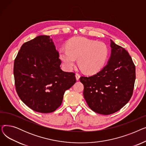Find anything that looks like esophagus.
Returning a JSON list of instances; mask_svg holds the SVG:
<instances>
[{
    "mask_svg": "<svg viewBox=\"0 0 146 146\" xmlns=\"http://www.w3.org/2000/svg\"><path fill=\"white\" fill-rule=\"evenodd\" d=\"M75 76H76V80H78L80 79V74H78V73H76Z\"/></svg>",
    "mask_w": 146,
    "mask_h": 146,
    "instance_id": "esophagus-1",
    "label": "esophagus"
}]
</instances>
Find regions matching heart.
I'll return each mask as SVG.
<instances>
[{
	"label": "heart",
	"instance_id": "1",
	"mask_svg": "<svg viewBox=\"0 0 146 146\" xmlns=\"http://www.w3.org/2000/svg\"><path fill=\"white\" fill-rule=\"evenodd\" d=\"M109 54V48L104 42L76 36L67 41L66 48L60 50L59 56L67 70H71L78 59L81 70L85 73L93 74L104 68Z\"/></svg>",
	"mask_w": 146,
	"mask_h": 146
}]
</instances>
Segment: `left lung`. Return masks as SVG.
Returning a JSON list of instances; mask_svg holds the SVG:
<instances>
[{"label":"left lung","instance_id":"8db88e82","mask_svg":"<svg viewBox=\"0 0 146 146\" xmlns=\"http://www.w3.org/2000/svg\"><path fill=\"white\" fill-rule=\"evenodd\" d=\"M110 46L107 64L96 74L80 78L89 108L102 115L117 112L128 102L135 80V67L128 51L112 40Z\"/></svg>","mask_w":146,"mask_h":146}]
</instances>
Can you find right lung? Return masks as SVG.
Segmentation results:
<instances>
[{"instance_id": "1", "label": "right lung", "mask_w": 146, "mask_h": 146, "mask_svg": "<svg viewBox=\"0 0 146 146\" xmlns=\"http://www.w3.org/2000/svg\"><path fill=\"white\" fill-rule=\"evenodd\" d=\"M61 60L50 36L39 35L23 44L14 61L17 92L31 110L54 112L61 105L65 91L76 83L75 74L60 68Z\"/></svg>"}]
</instances>
